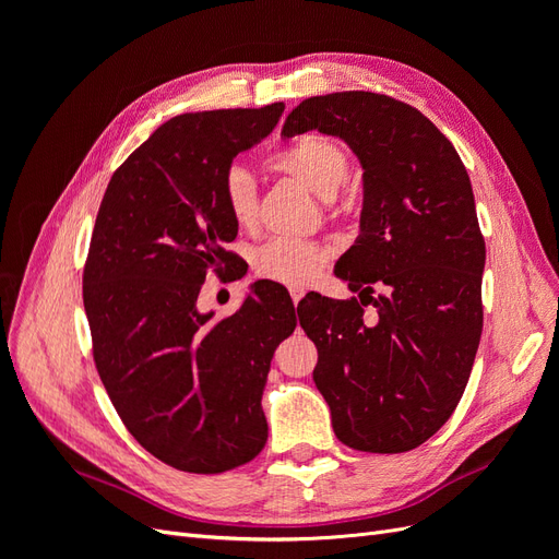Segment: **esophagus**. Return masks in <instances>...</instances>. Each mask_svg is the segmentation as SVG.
<instances>
[{
    "mask_svg": "<svg viewBox=\"0 0 559 559\" xmlns=\"http://www.w3.org/2000/svg\"><path fill=\"white\" fill-rule=\"evenodd\" d=\"M289 294H292L294 306H298V300L302 298V294H306V289H302V286H289Z\"/></svg>",
    "mask_w": 559,
    "mask_h": 559,
    "instance_id": "obj_1",
    "label": "esophagus"
}]
</instances>
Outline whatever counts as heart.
<instances>
[{
  "instance_id": "b5f03b06",
  "label": "heart",
  "mask_w": 559,
  "mask_h": 559,
  "mask_svg": "<svg viewBox=\"0 0 559 559\" xmlns=\"http://www.w3.org/2000/svg\"><path fill=\"white\" fill-rule=\"evenodd\" d=\"M270 167L280 175L292 177L326 202L337 198L349 175L343 146L329 138H321V134H308V138L284 146L270 160ZM224 200L235 224L247 228L257 222L259 186L249 167L233 165L226 173ZM324 263L326 251L306 240H273L263 245L253 257V270L259 277L289 286L310 284Z\"/></svg>"
}]
</instances>
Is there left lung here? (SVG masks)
<instances>
[{
  "instance_id": "8db88e82",
  "label": "left lung",
  "mask_w": 559,
  "mask_h": 559,
  "mask_svg": "<svg viewBox=\"0 0 559 559\" xmlns=\"http://www.w3.org/2000/svg\"><path fill=\"white\" fill-rule=\"evenodd\" d=\"M310 130L343 140L364 170L359 235L335 263L357 298L298 306L319 352L312 378L345 445L413 450L454 413L483 333L485 240L471 179L445 134L394 97H308L282 138Z\"/></svg>"
}]
</instances>
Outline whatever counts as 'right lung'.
<instances>
[{
  "instance_id": "obj_1",
  "label": "right lung",
  "mask_w": 559,
  "mask_h": 559,
  "mask_svg": "<svg viewBox=\"0 0 559 559\" xmlns=\"http://www.w3.org/2000/svg\"><path fill=\"white\" fill-rule=\"evenodd\" d=\"M282 111L170 118L114 173L95 218L83 308L97 373L134 441L179 471L224 473L267 441L261 396L294 302L253 282L240 310L214 321L198 294L207 267L233 261L224 177Z\"/></svg>"
}]
</instances>
